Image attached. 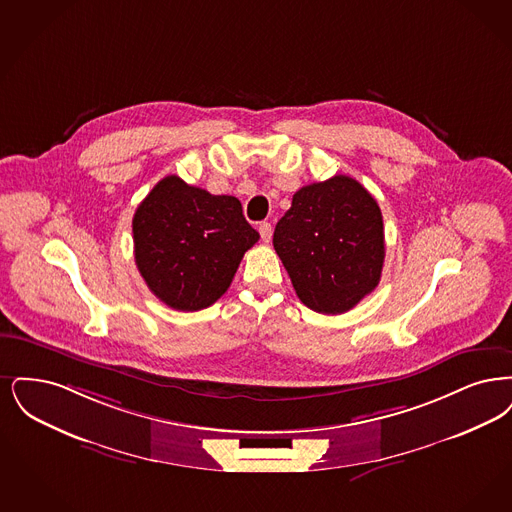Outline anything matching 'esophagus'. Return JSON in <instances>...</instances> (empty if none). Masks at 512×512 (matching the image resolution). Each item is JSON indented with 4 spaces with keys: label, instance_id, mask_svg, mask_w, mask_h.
<instances>
[{
    "label": "esophagus",
    "instance_id": "34e87169",
    "mask_svg": "<svg viewBox=\"0 0 512 512\" xmlns=\"http://www.w3.org/2000/svg\"><path fill=\"white\" fill-rule=\"evenodd\" d=\"M258 231H260V235H262V239H264V243H269V241H271V235H273V227H271V223H267V222L260 223V227H258Z\"/></svg>",
    "mask_w": 512,
    "mask_h": 512
}]
</instances>
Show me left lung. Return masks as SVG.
Masks as SVG:
<instances>
[{
    "mask_svg": "<svg viewBox=\"0 0 512 512\" xmlns=\"http://www.w3.org/2000/svg\"><path fill=\"white\" fill-rule=\"evenodd\" d=\"M273 246L302 304L327 315L348 312L380 281L384 225L377 200L350 176L306 185L275 225Z\"/></svg>",
    "mask_w": 512,
    "mask_h": 512,
    "instance_id": "1",
    "label": "left lung"
}]
</instances>
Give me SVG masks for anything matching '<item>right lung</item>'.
<instances>
[{
    "label": "right lung",
    "mask_w": 512,
    "mask_h": 512,
    "mask_svg": "<svg viewBox=\"0 0 512 512\" xmlns=\"http://www.w3.org/2000/svg\"><path fill=\"white\" fill-rule=\"evenodd\" d=\"M135 264L160 302L199 312L229 289L258 231L246 222L239 199L210 195L166 176L134 214Z\"/></svg>",
    "instance_id": "add662e5"
}]
</instances>
